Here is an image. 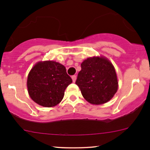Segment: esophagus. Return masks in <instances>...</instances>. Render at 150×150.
Returning a JSON list of instances; mask_svg holds the SVG:
<instances>
[{"instance_id": "34e87169", "label": "esophagus", "mask_w": 150, "mask_h": 150, "mask_svg": "<svg viewBox=\"0 0 150 150\" xmlns=\"http://www.w3.org/2000/svg\"><path fill=\"white\" fill-rule=\"evenodd\" d=\"M76 75H72V81H73V83H75V81H76Z\"/></svg>"}]
</instances>
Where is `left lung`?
Wrapping results in <instances>:
<instances>
[{
	"label": "left lung",
	"mask_w": 150,
	"mask_h": 150,
	"mask_svg": "<svg viewBox=\"0 0 150 150\" xmlns=\"http://www.w3.org/2000/svg\"><path fill=\"white\" fill-rule=\"evenodd\" d=\"M75 84L83 98L93 105L108 103L118 89L115 67L104 57H88L84 60Z\"/></svg>",
	"instance_id": "1"
}]
</instances>
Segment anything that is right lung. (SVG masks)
Returning a JSON list of instances; mask_svg holds the SVG:
<instances>
[{"label":"right lung","instance_id":"add662e5","mask_svg":"<svg viewBox=\"0 0 150 150\" xmlns=\"http://www.w3.org/2000/svg\"><path fill=\"white\" fill-rule=\"evenodd\" d=\"M72 82L64 65L55 61H40L30 71L28 91L37 104L51 108L61 102L65 90Z\"/></svg>","mask_w":150,"mask_h":150}]
</instances>
